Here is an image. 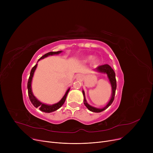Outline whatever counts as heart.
I'll return each mask as SVG.
<instances>
[{"instance_id": "obj_1", "label": "heart", "mask_w": 153, "mask_h": 153, "mask_svg": "<svg viewBox=\"0 0 153 153\" xmlns=\"http://www.w3.org/2000/svg\"><path fill=\"white\" fill-rule=\"evenodd\" d=\"M93 58V56H88V57L85 59V62H89L91 60H92ZM93 63L95 66H97L98 64L100 63V59L99 58H95L94 61H93Z\"/></svg>"}]
</instances>
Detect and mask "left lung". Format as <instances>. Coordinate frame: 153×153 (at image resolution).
I'll return each mask as SVG.
<instances>
[{"mask_svg": "<svg viewBox=\"0 0 153 153\" xmlns=\"http://www.w3.org/2000/svg\"><path fill=\"white\" fill-rule=\"evenodd\" d=\"M95 71H97L99 72H102V73H105L107 74L108 78L109 79V81L111 84V89H112V94H111V97L110 100V101L108 102V103H107V105L103 108H97L94 107L91 105H90L89 104H88V103L87 102L85 98V93L84 91H82V94L84 95V105H85V107L89 109L90 111H93V112H95V113H99V112H101L103 110H105V109H107L111 104L112 103V102H114V98H115V91L117 89V81H116V78H115V73L114 71V69H112L108 64H104V65H102L100 66L99 67H97L96 68Z\"/></svg>", "mask_w": 153, "mask_h": 153, "instance_id": "obj_1", "label": "left lung"}]
</instances>
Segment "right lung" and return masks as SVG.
Instances as JSON below:
<instances>
[{
    "label": "right lung",
    "mask_w": 153,
    "mask_h": 153,
    "mask_svg": "<svg viewBox=\"0 0 153 153\" xmlns=\"http://www.w3.org/2000/svg\"><path fill=\"white\" fill-rule=\"evenodd\" d=\"M61 51H56V52H49L46 54H45V55H43V56H42L41 58H40L38 61H39L40 59H42L48 56H50V55H54V54H58L60 53H61ZM37 67V64L36 65L33 67V68L31 69V72H30V75L28 79V84H27V88H28V97L29 99L31 102V103L33 104V106L35 107L36 108L39 107V109L45 112V113H51V112L54 111L56 110H57L58 109H59L62 105L64 104V102L66 100V97H67V95L70 90V88L68 89V91H66L65 95H64V97L62 98V99L58 103H56L55 104H53L52 105H46V104H45L41 102H39L35 97L33 95V92H32L31 91V81H32V78H33V74H34V72L35 71V69Z\"/></svg>",
    "instance_id": "right-lung-1"
}]
</instances>
